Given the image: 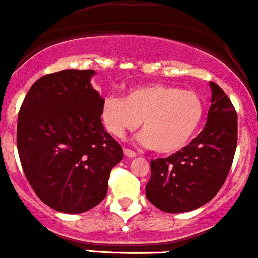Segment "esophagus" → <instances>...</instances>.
<instances>
[{"label":"esophagus","instance_id":"esophagus-1","mask_svg":"<svg viewBox=\"0 0 258 258\" xmlns=\"http://www.w3.org/2000/svg\"><path fill=\"white\" fill-rule=\"evenodd\" d=\"M124 155L127 156V158H135L136 156V153L135 151H132L131 149H124Z\"/></svg>","mask_w":258,"mask_h":258}]
</instances>
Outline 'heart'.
<instances>
[{"instance_id":"1","label":"heart","mask_w":258,"mask_h":258,"mask_svg":"<svg viewBox=\"0 0 258 258\" xmlns=\"http://www.w3.org/2000/svg\"><path fill=\"white\" fill-rule=\"evenodd\" d=\"M204 105L197 94L165 84L132 88L124 99L108 96L102 119L108 132L123 137L140 126L139 140L158 154H172L188 144L199 128Z\"/></svg>"}]
</instances>
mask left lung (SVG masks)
Here are the masks:
<instances>
[{
  "label": "left lung",
  "instance_id": "1",
  "mask_svg": "<svg viewBox=\"0 0 258 258\" xmlns=\"http://www.w3.org/2000/svg\"><path fill=\"white\" fill-rule=\"evenodd\" d=\"M211 107L205 128L168 158L150 162L149 201L165 213H184L210 201L229 174L237 148V112L218 84L210 83Z\"/></svg>",
  "mask_w": 258,
  "mask_h": 258
}]
</instances>
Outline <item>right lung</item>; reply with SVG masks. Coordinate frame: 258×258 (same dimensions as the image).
<instances>
[{"label":"right lung","instance_id":"obj_1","mask_svg":"<svg viewBox=\"0 0 258 258\" xmlns=\"http://www.w3.org/2000/svg\"><path fill=\"white\" fill-rule=\"evenodd\" d=\"M94 70H63L38 79L19 110L18 151L37 196L57 211L80 214L107 195L123 149L100 119L104 99Z\"/></svg>","mask_w":258,"mask_h":258}]
</instances>
